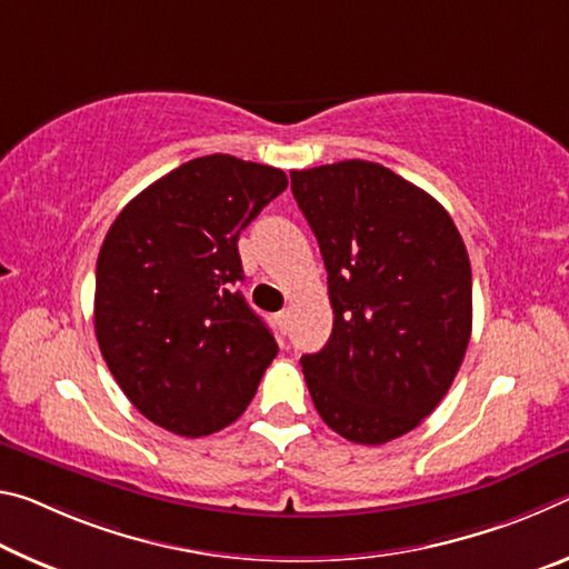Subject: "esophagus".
<instances>
[{"label": "esophagus", "mask_w": 569, "mask_h": 569, "mask_svg": "<svg viewBox=\"0 0 569 569\" xmlns=\"http://www.w3.org/2000/svg\"><path fill=\"white\" fill-rule=\"evenodd\" d=\"M274 320H277V325H279V328H282V330H287V322H290V312H287V310H282V312H277V315H274Z\"/></svg>", "instance_id": "esophagus-1"}]
</instances>
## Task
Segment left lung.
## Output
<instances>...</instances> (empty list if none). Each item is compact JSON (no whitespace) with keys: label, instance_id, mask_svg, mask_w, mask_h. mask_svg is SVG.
<instances>
[{"label":"left lung","instance_id":"8db88e82","mask_svg":"<svg viewBox=\"0 0 569 569\" xmlns=\"http://www.w3.org/2000/svg\"><path fill=\"white\" fill-rule=\"evenodd\" d=\"M328 269L332 335L302 356L312 403L335 433L378 446L423 421L471 338V264L439 201L372 161L290 171Z\"/></svg>","mask_w":569,"mask_h":569}]
</instances>
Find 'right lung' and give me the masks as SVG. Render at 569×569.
Wrapping results in <instances>:
<instances>
[{
  "label": "right lung",
  "mask_w": 569,
  "mask_h": 569,
  "mask_svg": "<svg viewBox=\"0 0 569 569\" xmlns=\"http://www.w3.org/2000/svg\"><path fill=\"white\" fill-rule=\"evenodd\" d=\"M287 189L284 171L213 153L179 166L118 213L96 269V335L148 421L199 439L254 398L277 342L237 290L239 234Z\"/></svg>",
  "instance_id": "add662e5"
}]
</instances>
